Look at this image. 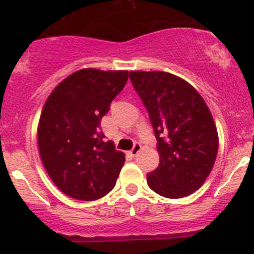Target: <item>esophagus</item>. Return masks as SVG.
<instances>
[{
	"instance_id": "34e87169",
	"label": "esophagus",
	"mask_w": 254,
	"mask_h": 254,
	"mask_svg": "<svg viewBox=\"0 0 254 254\" xmlns=\"http://www.w3.org/2000/svg\"><path fill=\"white\" fill-rule=\"evenodd\" d=\"M140 150H141V144L140 142H135L133 146H132V149L129 150V154H131V157H136Z\"/></svg>"
}]
</instances>
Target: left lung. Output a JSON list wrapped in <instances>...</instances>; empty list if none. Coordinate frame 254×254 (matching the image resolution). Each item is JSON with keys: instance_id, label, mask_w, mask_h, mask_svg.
Here are the masks:
<instances>
[{"instance_id": "obj_1", "label": "left lung", "mask_w": 254, "mask_h": 254, "mask_svg": "<svg viewBox=\"0 0 254 254\" xmlns=\"http://www.w3.org/2000/svg\"><path fill=\"white\" fill-rule=\"evenodd\" d=\"M131 83L148 110L160 165L146 174L150 190L186 197L204 184L214 166L218 133L211 113L187 81L163 71H131Z\"/></svg>"}]
</instances>
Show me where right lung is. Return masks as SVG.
Wrapping results in <instances>:
<instances>
[{"label": "right lung", "mask_w": 254, "mask_h": 254, "mask_svg": "<svg viewBox=\"0 0 254 254\" xmlns=\"http://www.w3.org/2000/svg\"><path fill=\"white\" fill-rule=\"evenodd\" d=\"M128 71L79 70L50 93L37 128L50 179L64 194L93 201L114 188L125 154L105 141L101 119L125 88Z\"/></svg>", "instance_id": "add662e5"}]
</instances>
